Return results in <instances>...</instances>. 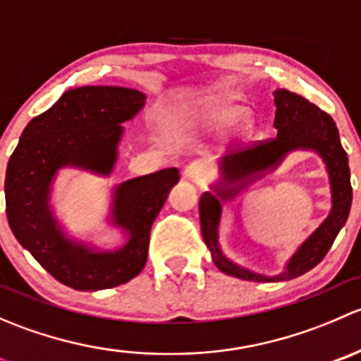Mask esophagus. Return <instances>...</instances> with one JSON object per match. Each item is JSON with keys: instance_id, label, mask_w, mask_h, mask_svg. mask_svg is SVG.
<instances>
[{"instance_id": "34e87169", "label": "esophagus", "mask_w": 361, "mask_h": 361, "mask_svg": "<svg viewBox=\"0 0 361 361\" xmlns=\"http://www.w3.org/2000/svg\"><path fill=\"white\" fill-rule=\"evenodd\" d=\"M207 171H209V166L204 159H197V160H192L183 171V176L190 181H201L204 178L207 176Z\"/></svg>"}]
</instances>
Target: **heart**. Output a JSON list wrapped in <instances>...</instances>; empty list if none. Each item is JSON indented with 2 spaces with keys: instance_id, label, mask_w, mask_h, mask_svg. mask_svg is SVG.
Instances as JSON below:
<instances>
[{
  "instance_id": "1",
  "label": "heart",
  "mask_w": 361,
  "mask_h": 361,
  "mask_svg": "<svg viewBox=\"0 0 361 361\" xmlns=\"http://www.w3.org/2000/svg\"><path fill=\"white\" fill-rule=\"evenodd\" d=\"M243 110L239 106H232L227 103H211L195 110L180 111L181 123H211V126H224L234 122L241 116Z\"/></svg>"
}]
</instances>
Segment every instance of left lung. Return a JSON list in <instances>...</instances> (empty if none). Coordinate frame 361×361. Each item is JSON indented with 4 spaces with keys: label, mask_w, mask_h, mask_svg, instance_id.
I'll return each instance as SVG.
<instances>
[{
    "label": "left lung",
    "mask_w": 361,
    "mask_h": 361,
    "mask_svg": "<svg viewBox=\"0 0 361 361\" xmlns=\"http://www.w3.org/2000/svg\"><path fill=\"white\" fill-rule=\"evenodd\" d=\"M274 103V127L278 130V136L258 141L253 148L231 152L225 155L220 162L224 180L220 185L213 187L214 194L204 192L201 201H199L202 239L211 251L214 265L225 274L246 279V281H288V279L298 278L316 267L332 248L338 231L348 220L353 201L348 154L338 140V130L332 116L319 110L316 104L309 103L305 97L285 89L276 90ZM298 147L314 149L326 162L331 178V188H333V211L327 220L295 252L281 275H255L232 264L223 257L217 246V221L221 214L219 201L233 197L247 184L248 180L254 179L255 173L274 169L281 163L286 153Z\"/></svg>",
    "instance_id": "8db88e82"
}]
</instances>
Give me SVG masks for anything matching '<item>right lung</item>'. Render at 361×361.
Listing matches in <instances>:
<instances>
[{
    "mask_svg": "<svg viewBox=\"0 0 361 361\" xmlns=\"http://www.w3.org/2000/svg\"><path fill=\"white\" fill-rule=\"evenodd\" d=\"M143 104L145 94L126 87L66 90L50 110L25 126L8 160L5 197L10 228L38 264L69 288H113L136 278L147 264L152 225L180 180L176 167L133 178L115 188L111 221L129 235L120 250L96 251L71 241L49 204L61 167L111 173L123 133L120 123L133 118Z\"/></svg>",
    "mask_w": 361,
    "mask_h": 361,
    "instance_id": "right-lung-1",
    "label": "right lung"
}]
</instances>
